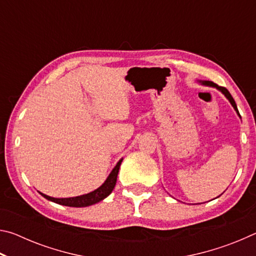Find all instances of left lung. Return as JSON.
I'll list each match as a JSON object with an SVG mask.
<instances>
[{
	"instance_id": "left-lung-1",
	"label": "left lung",
	"mask_w": 256,
	"mask_h": 256,
	"mask_svg": "<svg viewBox=\"0 0 256 256\" xmlns=\"http://www.w3.org/2000/svg\"><path fill=\"white\" fill-rule=\"evenodd\" d=\"M204 84H210V86H216V89H219L220 92H222L224 94V96H226V97L228 98V100L230 102V104L232 105V107L235 108V110L237 112V114L240 115V112H238V110H237V106H236V102H235V100H234V98L232 97L230 92H229L228 90H227L226 88H224V86H216V84H214V82H204Z\"/></svg>"
}]
</instances>
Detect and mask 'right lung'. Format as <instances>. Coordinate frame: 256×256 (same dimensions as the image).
I'll return each mask as SVG.
<instances>
[{
  "mask_svg": "<svg viewBox=\"0 0 256 256\" xmlns=\"http://www.w3.org/2000/svg\"><path fill=\"white\" fill-rule=\"evenodd\" d=\"M122 160L123 159H120L118 162V164L115 166L114 170H112L110 176H108L107 180H105V183H104L100 188L94 190V192L84 194V196H76V198H55L46 196V194H42V193H40V194L45 198H47V200L53 201L55 203H58V204H62V206H74V208L92 206V204H94V203L104 200V198L110 196V194L112 193V190H114L116 180H118V174L120 164H122Z\"/></svg>",
  "mask_w": 256,
  "mask_h": 256,
  "instance_id": "right-lung-1",
  "label": "right lung"
}]
</instances>
